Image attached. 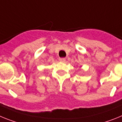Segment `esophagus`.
I'll use <instances>...</instances> for the list:
<instances>
[{
    "instance_id": "34e87169",
    "label": "esophagus",
    "mask_w": 122,
    "mask_h": 122,
    "mask_svg": "<svg viewBox=\"0 0 122 122\" xmlns=\"http://www.w3.org/2000/svg\"><path fill=\"white\" fill-rule=\"evenodd\" d=\"M59 61L60 62H65V60H66V59H65V58H59Z\"/></svg>"
}]
</instances>
